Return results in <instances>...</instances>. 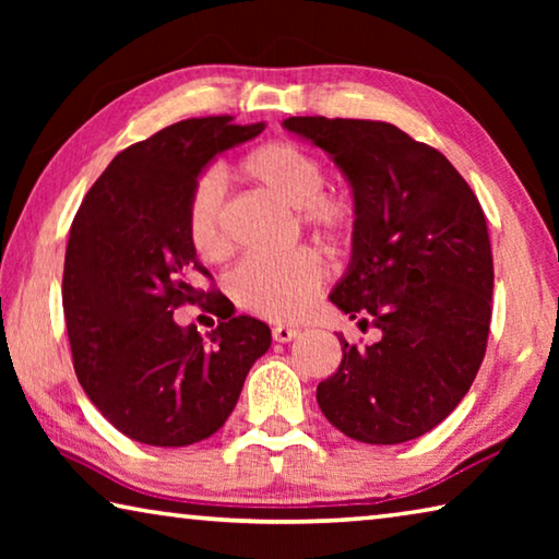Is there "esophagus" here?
<instances>
[{"mask_svg":"<svg viewBox=\"0 0 559 559\" xmlns=\"http://www.w3.org/2000/svg\"><path fill=\"white\" fill-rule=\"evenodd\" d=\"M298 333H300L298 328L276 325V328H273V340H276V343H290V340L298 337Z\"/></svg>","mask_w":559,"mask_h":559,"instance_id":"1","label":"esophagus"}]
</instances>
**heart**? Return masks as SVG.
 <instances>
[{
	"label": "heart",
	"mask_w": 559,
	"mask_h": 559,
	"mask_svg": "<svg viewBox=\"0 0 559 559\" xmlns=\"http://www.w3.org/2000/svg\"><path fill=\"white\" fill-rule=\"evenodd\" d=\"M236 177L296 212L298 222L328 243L345 241L353 231L355 206L345 194L325 192V169L308 150L286 140H271L246 153ZM187 236L197 257L222 261L231 239L224 192L216 177H202L187 202ZM325 278L323 261L308 249L281 259H249L231 273L234 302L253 316L271 320L300 318Z\"/></svg>",
	"instance_id": "obj_1"
}]
</instances>
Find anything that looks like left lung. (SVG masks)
Instances as JSON below:
<instances>
[{
    "label": "left lung",
    "instance_id": "obj_1",
    "mask_svg": "<svg viewBox=\"0 0 559 559\" xmlns=\"http://www.w3.org/2000/svg\"><path fill=\"white\" fill-rule=\"evenodd\" d=\"M325 150L353 192V253L330 300L382 337H345L318 406L345 437L404 443L431 431L471 390L486 355L493 253L486 216L456 167L382 120L288 118Z\"/></svg>",
    "mask_w": 559,
    "mask_h": 559
}]
</instances>
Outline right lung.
<instances>
[{
  "label": "right lung",
  "instance_id": "1",
  "mask_svg": "<svg viewBox=\"0 0 559 559\" xmlns=\"http://www.w3.org/2000/svg\"><path fill=\"white\" fill-rule=\"evenodd\" d=\"M263 128L234 126L229 116L175 122L116 155L71 224L61 293L73 370L132 441L210 439L271 347V330L257 318H222L206 337L173 318L204 298L194 278L210 276L187 236L189 194L216 155Z\"/></svg>",
  "mask_w": 559,
  "mask_h": 559
}]
</instances>
